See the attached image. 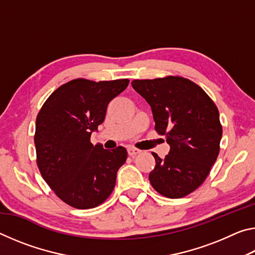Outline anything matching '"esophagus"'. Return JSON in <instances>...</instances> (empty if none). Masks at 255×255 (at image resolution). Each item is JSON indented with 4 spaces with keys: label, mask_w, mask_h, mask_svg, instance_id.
Returning <instances> with one entry per match:
<instances>
[{
    "label": "esophagus",
    "mask_w": 255,
    "mask_h": 255,
    "mask_svg": "<svg viewBox=\"0 0 255 255\" xmlns=\"http://www.w3.org/2000/svg\"><path fill=\"white\" fill-rule=\"evenodd\" d=\"M127 150H128V155H129V156H135V155L140 153V150L135 148V147H128Z\"/></svg>",
    "instance_id": "esophagus-1"
}]
</instances>
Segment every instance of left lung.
Instances as JSON below:
<instances>
[{
	"instance_id": "left-lung-1",
	"label": "left lung",
	"mask_w": 255,
	"mask_h": 255,
	"mask_svg": "<svg viewBox=\"0 0 255 255\" xmlns=\"http://www.w3.org/2000/svg\"><path fill=\"white\" fill-rule=\"evenodd\" d=\"M131 85L152 108L155 129L170 145L164 158L152 153L156 164L149 182L164 197H185L202 184L217 159L223 133L217 107L183 77L135 80Z\"/></svg>"
}]
</instances>
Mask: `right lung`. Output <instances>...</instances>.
<instances>
[{"label":"right lung","mask_w":255,"mask_h":255,"mask_svg":"<svg viewBox=\"0 0 255 255\" xmlns=\"http://www.w3.org/2000/svg\"><path fill=\"white\" fill-rule=\"evenodd\" d=\"M129 81L73 80L54 91L37 116L34 145L42 178L64 202L94 208L111 195L126 162L123 146H93L92 132L105 122L107 107Z\"/></svg>","instance_id":"1"}]
</instances>
